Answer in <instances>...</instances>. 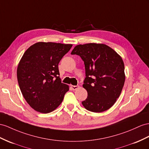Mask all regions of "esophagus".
Instances as JSON below:
<instances>
[{
	"instance_id": "34e87169",
	"label": "esophagus",
	"mask_w": 149,
	"mask_h": 149,
	"mask_svg": "<svg viewBox=\"0 0 149 149\" xmlns=\"http://www.w3.org/2000/svg\"><path fill=\"white\" fill-rule=\"evenodd\" d=\"M71 88L72 90H77L79 88V86H71Z\"/></svg>"
}]
</instances>
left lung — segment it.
I'll return each instance as SVG.
<instances>
[{
    "instance_id": "8db88e82",
    "label": "left lung",
    "mask_w": 149,
    "mask_h": 149,
    "mask_svg": "<svg viewBox=\"0 0 149 149\" xmlns=\"http://www.w3.org/2000/svg\"><path fill=\"white\" fill-rule=\"evenodd\" d=\"M71 54L81 56L85 65L83 87L87 97L82 105L94 113L109 109L119 97L125 81L121 57L108 46L96 43L77 45Z\"/></svg>"
}]
</instances>
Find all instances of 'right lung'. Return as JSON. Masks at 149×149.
Listing matches in <instances>:
<instances>
[{
	"mask_svg": "<svg viewBox=\"0 0 149 149\" xmlns=\"http://www.w3.org/2000/svg\"><path fill=\"white\" fill-rule=\"evenodd\" d=\"M72 47L70 44L38 42L21 58L17 69L19 86L26 102L36 111H53L69 90L61 81L58 66Z\"/></svg>",
	"mask_w": 149,
	"mask_h": 149,
	"instance_id": "right-lung-1",
	"label": "right lung"
}]
</instances>
